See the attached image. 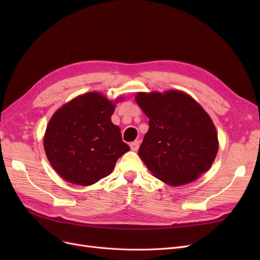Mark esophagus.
<instances>
[{
  "label": "esophagus",
  "instance_id": "34e87169",
  "mask_svg": "<svg viewBox=\"0 0 260 260\" xmlns=\"http://www.w3.org/2000/svg\"><path fill=\"white\" fill-rule=\"evenodd\" d=\"M139 146H140L139 141H135V142H131L130 143V148L132 149V151H138Z\"/></svg>",
  "mask_w": 260,
  "mask_h": 260
}]
</instances>
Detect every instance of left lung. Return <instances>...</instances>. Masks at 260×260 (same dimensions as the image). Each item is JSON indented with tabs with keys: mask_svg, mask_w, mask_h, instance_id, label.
Wrapping results in <instances>:
<instances>
[{
	"mask_svg": "<svg viewBox=\"0 0 260 260\" xmlns=\"http://www.w3.org/2000/svg\"><path fill=\"white\" fill-rule=\"evenodd\" d=\"M149 129L139 156L153 176L171 186L191 183L214 164L218 133L210 116L180 90L138 92Z\"/></svg>",
	"mask_w": 260,
	"mask_h": 260,
	"instance_id": "8db88e82",
	"label": "left lung"
}]
</instances>
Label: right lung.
<instances>
[{
    "mask_svg": "<svg viewBox=\"0 0 260 260\" xmlns=\"http://www.w3.org/2000/svg\"><path fill=\"white\" fill-rule=\"evenodd\" d=\"M100 92L78 95L59 107L46 125L45 155L57 175L69 183L88 186L111 175L117 159L130 147L112 122L116 104Z\"/></svg>",
    "mask_w": 260,
    "mask_h": 260,
    "instance_id": "right-lung-1",
    "label": "right lung"
}]
</instances>
